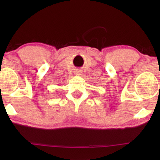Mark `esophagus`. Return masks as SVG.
<instances>
[{
    "label": "esophagus",
    "mask_w": 160,
    "mask_h": 160,
    "mask_svg": "<svg viewBox=\"0 0 160 160\" xmlns=\"http://www.w3.org/2000/svg\"><path fill=\"white\" fill-rule=\"evenodd\" d=\"M76 75H81V72L80 71H77L76 73Z\"/></svg>",
    "instance_id": "1"
}]
</instances>
